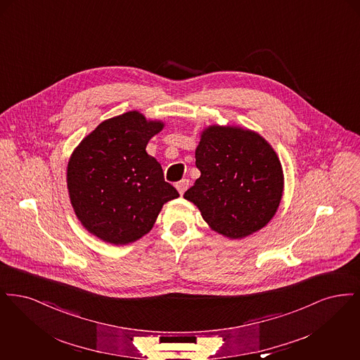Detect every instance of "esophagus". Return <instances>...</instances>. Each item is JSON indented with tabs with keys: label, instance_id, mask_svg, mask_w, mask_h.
Masks as SVG:
<instances>
[{
	"label": "esophagus",
	"instance_id": "34e87169",
	"mask_svg": "<svg viewBox=\"0 0 360 360\" xmlns=\"http://www.w3.org/2000/svg\"><path fill=\"white\" fill-rule=\"evenodd\" d=\"M176 188H178V191H179V194L182 195L188 188V179H182V181H179V182H176Z\"/></svg>",
	"mask_w": 360,
	"mask_h": 360
}]
</instances>
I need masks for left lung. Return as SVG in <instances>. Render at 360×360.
Masks as SVG:
<instances>
[{
  "label": "left lung",
  "instance_id": "obj_1",
  "mask_svg": "<svg viewBox=\"0 0 360 360\" xmlns=\"http://www.w3.org/2000/svg\"><path fill=\"white\" fill-rule=\"evenodd\" d=\"M195 166L201 176L184 197L216 232L241 239L273 219L283 172L263 137L236 127H209L195 150Z\"/></svg>",
  "mask_w": 360,
  "mask_h": 360
}]
</instances>
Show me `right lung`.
Returning <instances> with one entry per match:
<instances>
[{"instance_id": "right-lung-1", "label": "right lung", "mask_w": 360, "mask_h": 360, "mask_svg": "<svg viewBox=\"0 0 360 360\" xmlns=\"http://www.w3.org/2000/svg\"><path fill=\"white\" fill-rule=\"evenodd\" d=\"M163 122L128 112L103 121L71 155L70 200L89 232L112 244L148 233L165 202L179 197L147 143Z\"/></svg>"}]
</instances>
